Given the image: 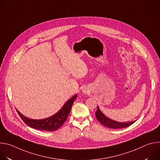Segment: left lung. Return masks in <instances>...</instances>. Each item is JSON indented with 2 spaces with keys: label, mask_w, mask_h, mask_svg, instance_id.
I'll use <instances>...</instances> for the list:
<instances>
[{
  "label": "left lung",
  "mask_w": 160,
  "mask_h": 160,
  "mask_svg": "<svg viewBox=\"0 0 160 160\" xmlns=\"http://www.w3.org/2000/svg\"><path fill=\"white\" fill-rule=\"evenodd\" d=\"M96 117L97 120L103 125L108 127L111 128H125L131 125H132L133 123H135V121L130 122H118L116 121L112 120L108 118H107L100 111L99 107H98V109L96 111Z\"/></svg>",
  "instance_id": "obj_1"
}]
</instances>
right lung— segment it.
Instances as JSON below:
<instances>
[{
    "label": "right lung",
    "instance_id": "right-lung-1",
    "mask_svg": "<svg viewBox=\"0 0 160 160\" xmlns=\"http://www.w3.org/2000/svg\"><path fill=\"white\" fill-rule=\"evenodd\" d=\"M77 97V95L76 94L72 98L68 100L62 108L53 116L42 120L30 119L22 115L18 110L16 109V111L22 121L29 127L40 130L49 132L54 131L60 128L66 120Z\"/></svg>",
    "mask_w": 160,
    "mask_h": 160
}]
</instances>
